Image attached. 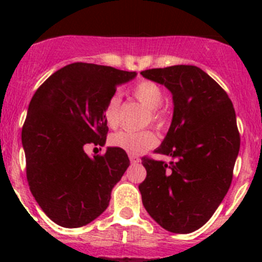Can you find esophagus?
Here are the masks:
<instances>
[{"label": "esophagus", "instance_id": "1", "mask_svg": "<svg viewBox=\"0 0 262 262\" xmlns=\"http://www.w3.org/2000/svg\"><path fill=\"white\" fill-rule=\"evenodd\" d=\"M129 161H131V164H139L140 163V159L135 156V155H129Z\"/></svg>", "mask_w": 262, "mask_h": 262}]
</instances>
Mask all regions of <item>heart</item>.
Segmentation results:
<instances>
[{
  "label": "heart",
  "instance_id": "heart-1",
  "mask_svg": "<svg viewBox=\"0 0 262 262\" xmlns=\"http://www.w3.org/2000/svg\"><path fill=\"white\" fill-rule=\"evenodd\" d=\"M133 96L148 108L152 123L159 127L163 126L165 117L159 108L164 99L161 88L152 81L143 80L133 88ZM119 105V94H113L106 102L105 119L110 127H115L118 124ZM110 144L128 154H142L157 144V138L152 131H119L111 135Z\"/></svg>",
  "mask_w": 262,
  "mask_h": 262
}]
</instances>
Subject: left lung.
<instances>
[{"instance_id": "left-lung-1", "label": "left lung", "mask_w": 262, "mask_h": 262, "mask_svg": "<svg viewBox=\"0 0 262 262\" xmlns=\"http://www.w3.org/2000/svg\"><path fill=\"white\" fill-rule=\"evenodd\" d=\"M143 77L172 93L173 118L157 154L143 157L147 177L139 185L145 210L169 232L190 233L209 221L230 189L240 135L230 97L194 66L147 69Z\"/></svg>"}]
</instances>
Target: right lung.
I'll return each instance as SVG.
<instances>
[{"instance_id": "1", "label": "right lung", "mask_w": 262, "mask_h": 262, "mask_svg": "<svg viewBox=\"0 0 262 262\" xmlns=\"http://www.w3.org/2000/svg\"><path fill=\"white\" fill-rule=\"evenodd\" d=\"M136 72L73 62L55 72L32 97L22 128L30 190L51 221L66 228L93 222L129 165L123 149L90 157L84 145H105L107 99Z\"/></svg>"}]
</instances>
